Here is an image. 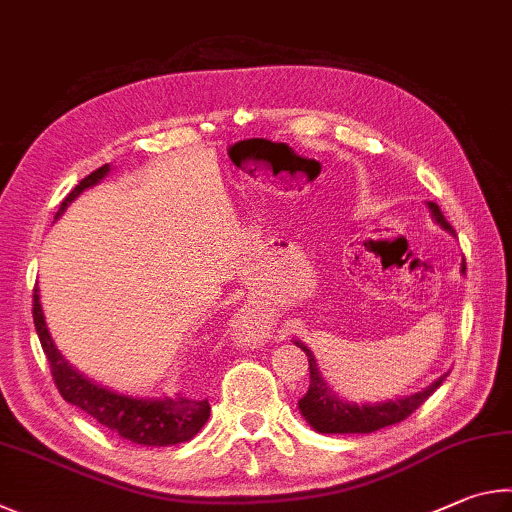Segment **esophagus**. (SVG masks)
I'll list each match as a JSON object with an SVG mask.
<instances>
[{"instance_id":"1","label":"esophagus","mask_w":512,"mask_h":512,"mask_svg":"<svg viewBox=\"0 0 512 512\" xmlns=\"http://www.w3.org/2000/svg\"><path fill=\"white\" fill-rule=\"evenodd\" d=\"M238 328L242 330V333L256 335V333H261V330H263V324L254 315H240L238 317Z\"/></svg>"}]
</instances>
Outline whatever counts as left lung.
<instances>
[{
    "instance_id": "1",
    "label": "left lung",
    "mask_w": 512,
    "mask_h": 512,
    "mask_svg": "<svg viewBox=\"0 0 512 512\" xmlns=\"http://www.w3.org/2000/svg\"><path fill=\"white\" fill-rule=\"evenodd\" d=\"M429 209H432L436 222L441 224L443 229L452 231V224L443 218L438 204L429 202ZM465 261V258H463ZM463 272H465V263H463ZM303 353L308 355V366H310V387L308 393L299 400V409L303 418L317 429L321 434H371L378 432L382 427L402 423L407 416L414 414V411L423 405V402L432 396V393L441 387L443 378H438L432 387H427L425 391L414 393V396L402 398V400H393V402H382V405H348V402L337 400L333 393L326 389L324 380H321V373L317 369V362L312 353L306 346L299 344Z\"/></svg>"
}]
</instances>
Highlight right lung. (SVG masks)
I'll return each mask as SVG.
<instances>
[{"mask_svg":"<svg viewBox=\"0 0 512 512\" xmlns=\"http://www.w3.org/2000/svg\"><path fill=\"white\" fill-rule=\"evenodd\" d=\"M110 166L96 168L85 179H80L74 191H71L65 200H62L58 215L67 209V204L78 197L85 188L94 186L96 182L107 175ZM38 285L33 288V324L38 330L42 351L47 355L51 378L56 382L60 396L71 405L83 409L87 416H92L96 423L110 429V432L119 434L121 438L137 445L148 447H168L191 441V438L200 432L211 414V405L206 398H186L177 393L175 398H161V400H137L125 398L119 393L107 391L103 387H96L83 375L76 373L71 366L62 360V355L53 346L47 324H44V315L40 308V294Z\"/></svg>","mask_w":512,"mask_h":512,"instance_id":"1","label":"right lung"}]
</instances>
